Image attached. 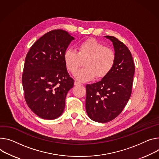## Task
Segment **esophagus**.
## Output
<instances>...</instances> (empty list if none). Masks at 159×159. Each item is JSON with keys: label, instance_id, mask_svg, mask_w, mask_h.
I'll return each mask as SVG.
<instances>
[{"label": "esophagus", "instance_id": "obj_1", "mask_svg": "<svg viewBox=\"0 0 159 159\" xmlns=\"http://www.w3.org/2000/svg\"><path fill=\"white\" fill-rule=\"evenodd\" d=\"M74 85H76V86H78V85H81V83L77 82V81H75L74 82Z\"/></svg>", "mask_w": 159, "mask_h": 159}]
</instances>
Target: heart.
Listing matches in <instances>:
<instances>
[{
    "label": "heart",
    "instance_id": "heart-1",
    "mask_svg": "<svg viewBox=\"0 0 159 159\" xmlns=\"http://www.w3.org/2000/svg\"><path fill=\"white\" fill-rule=\"evenodd\" d=\"M63 59L67 70L75 74L84 62L85 66L77 72L75 77L80 81H89L96 77H105L113 69L116 54L113 49L105 46L94 39L85 40L77 46V52L66 49Z\"/></svg>",
    "mask_w": 159,
    "mask_h": 159
}]
</instances>
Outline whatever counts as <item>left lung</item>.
<instances>
[{
  "instance_id": "obj_1",
  "label": "left lung",
  "mask_w": 159,
  "mask_h": 159,
  "mask_svg": "<svg viewBox=\"0 0 159 159\" xmlns=\"http://www.w3.org/2000/svg\"><path fill=\"white\" fill-rule=\"evenodd\" d=\"M105 37L113 42L115 65L102 80L86 85V112L91 119L101 123L113 120L122 111L131 95L135 71L128 48L116 37Z\"/></svg>"
}]
</instances>
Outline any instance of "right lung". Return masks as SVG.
I'll return each instance as SVG.
<instances>
[{
	"label": "right lung",
	"instance_id": "obj_1",
	"mask_svg": "<svg viewBox=\"0 0 159 159\" xmlns=\"http://www.w3.org/2000/svg\"><path fill=\"white\" fill-rule=\"evenodd\" d=\"M74 37L63 30H53L39 39L28 51L22 74L26 103L39 117H60L74 80L68 74L63 55Z\"/></svg>",
	"mask_w": 159,
	"mask_h": 159
}]
</instances>
